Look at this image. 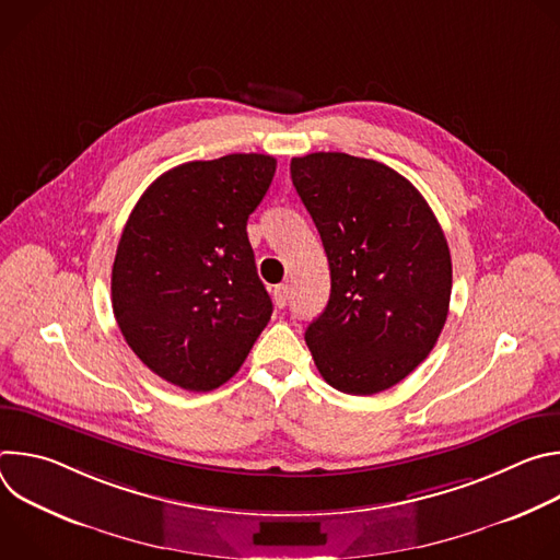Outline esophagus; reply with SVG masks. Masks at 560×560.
<instances>
[{
    "instance_id": "esophagus-1",
    "label": "esophagus",
    "mask_w": 560,
    "mask_h": 560,
    "mask_svg": "<svg viewBox=\"0 0 560 560\" xmlns=\"http://www.w3.org/2000/svg\"><path fill=\"white\" fill-rule=\"evenodd\" d=\"M288 296H290L288 285H277V288L272 290V299H275V305H277V307H285Z\"/></svg>"
}]
</instances>
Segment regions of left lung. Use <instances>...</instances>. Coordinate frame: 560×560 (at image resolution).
I'll return each instance as SVG.
<instances>
[{
    "label": "left lung",
    "instance_id": "8db88e82",
    "mask_svg": "<svg viewBox=\"0 0 560 560\" xmlns=\"http://www.w3.org/2000/svg\"><path fill=\"white\" fill-rule=\"evenodd\" d=\"M330 264V299L305 343L339 392L370 396L432 352L447 318L452 259L423 195L374 159L312 152L290 162Z\"/></svg>",
    "mask_w": 560,
    "mask_h": 560
}]
</instances>
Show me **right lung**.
<instances>
[{
    "label": "right lung",
    "mask_w": 560,
    "mask_h": 560,
    "mask_svg": "<svg viewBox=\"0 0 560 560\" xmlns=\"http://www.w3.org/2000/svg\"><path fill=\"white\" fill-rule=\"evenodd\" d=\"M277 159L257 152L188 162L132 208L113 264V312L130 350L190 392L232 378L272 316L248 217Z\"/></svg>",
    "instance_id": "obj_1"
}]
</instances>
